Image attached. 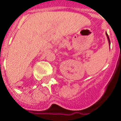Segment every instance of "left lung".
Instances as JSON below:
<instances>
[{
	"mask_svg": "<svg viewBox=\"0 0 121 121\" xmlns=\"http://www.w3.org/2000/svg\"><path fill=\"white\" fill-rule=\"evenodd\" d=\"M106 35L107 38H108V43H109V45H110V41H109V36H108V34H107V32H106Z\"/></svg>",
	"mask_w": 121,
	"mask_h": 121,
	"instance_id": "left-lung-1",
	"label": "left lung"
}]
</instances>
